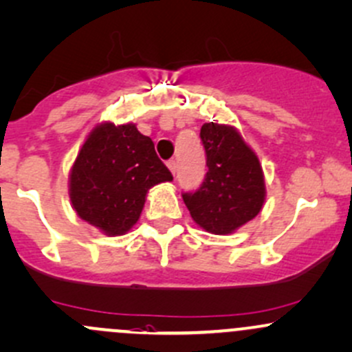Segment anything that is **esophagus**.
<instances>
[{"mask_svg":"<svg viewBox=\"0 0 352 352\" xmlns=\"http://www.w3.org/2000/svg\"><path fill=\"white\" fill-rule=\"evenodd\" d=\"M167 167H168L170 172H172L173 175H175V172H177V162L173 160V158H172V160H168V162H167Z\"/></svg>","mask_w":352,"mask_h":352,"instance_id":"esophagus-1","label":"esophagus"}]
</instances>
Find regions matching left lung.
Listing matches in <instances>:
<instances>
[{
  "mask_svg": "<svg viewBox=\"0 0 352 352\" xmlns=\"http://www.w3.org/2000/svg\"><path fill=\"white\" fill-rule=\"evenodd\" d=\"M200 138L207 153L208 172L202 187L184 194V202L199 227L215 235L232 234L250 222L265 202L264 170L232 125L204 123Z\"/></svg>",
  "mask_w": 352,
  "mask_h": 352,
  "instance_id": "left-lung-1",
  "label": "left lung"
}]
</instances>
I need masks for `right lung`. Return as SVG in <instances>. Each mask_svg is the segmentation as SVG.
Returning a JSON list of instances; mask_svg holds the SVG:
<instances>
[{"label":"right lung","instance_id":"obj_1","mask_svg":"<svg viewBox=\"0 0 352 352\" xmlns=\"http://www.w3.org/2000/svg\"><path fill=\"white\" fill-rule=\"evenodd\" d=\"M150 137L132 122L96 123L69 168L68 195L80 219L108 237L129 232L144 210L146 194L172 182Z\"/></svg>","mask_w":352,"mask_h":352}]
</instances>
